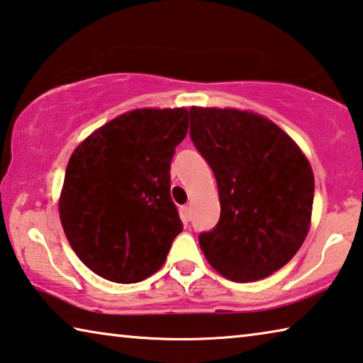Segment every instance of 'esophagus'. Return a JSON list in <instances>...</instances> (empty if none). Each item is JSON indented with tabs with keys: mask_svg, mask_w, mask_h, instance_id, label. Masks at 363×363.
Returning <instances> with one entry per match:
<instances>
[{
	"mask_svg": "<svg viewBox=\"0 0 363 363\" xmlns=\"http://www.w3.org/2000/svg\"><path fill=\"white\" fill-rule=\"evenodd\" d=\"M182 213H184V216L187 218V220H191V215H192V206H191V205H184V206H182Z\"/></svg>",
	"mask_w": 363,
	"mask_h": 363,
	"instance_id": "1",
	"label": "esophagus"
}]
</instances>
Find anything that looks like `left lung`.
I'll return each instance as SVG.
<instances>
[{
    "mask_svg": "<svg viewBox=\"0 0 363 363\" xmlns=\"http://www.w3.org/2000/svg\"><path fill=\"white\" fill-rule=\"evenodd\" d=\"M191 139L218 182L221 215L199 244L224 278L252 283L291 260L306 240L315 179L283 129L250 111L191 108Z\"/></svg>",
    "mask_w": 363,
    "mask_h": 363,
    "instance_id": "1",
    "label": "left lung"
}]
</instances>
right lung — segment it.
Wrapping results in <instances>:
<instances>
[{
  "instance_id": "obj_1",
  "label": "right lung",
  "mask_w": 363,
  "mask_h": 363,
  "mask_svg": "<svg viewBox=\"0 0 363 363\" xmlns=\"http://www.w3.org/2000/svg\"><path fill=\"white\" fill-rule=\"evenodd\" d=\"M189 129L186 108L124 113L69 158L60 218L72 250L113 283H139L163 267L182 231L171 199V160Z\"/></svg>"
}]
</instances>
